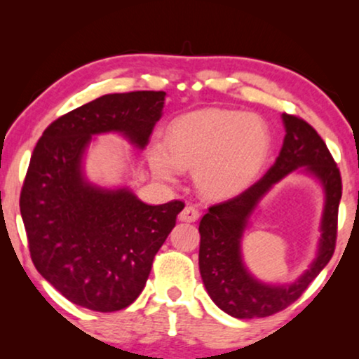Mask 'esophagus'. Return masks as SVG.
Segmentation results:
<instances>
[{"mask_svg":"<svg viewBox=\"0 0 359 359\" xmlns=\"http://www.w3.org/2000/svg\"><path fill=\"white\" fill-rule=\"evenodd\" d=\"M199 219V210L194 208V205H186V208L181 210L180 220L181 222H196Z\"/></svg>","mask_w":359,"mask_h":359,"instance_id":"obj_1","label":"esophagus"}]
</instances>
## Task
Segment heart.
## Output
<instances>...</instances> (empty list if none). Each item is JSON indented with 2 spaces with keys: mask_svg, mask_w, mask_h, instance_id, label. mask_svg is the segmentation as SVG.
Here are the masks:
<instances>
[{
  "mask_svg": "<svg viewBox=\"0 0 359 359\" xmlns=\"http://www.w3.org/2000/svg\"><path fill=\"white\" fill-rule=\"evenodd\" d=\"M163 145H151L149 163L160 180L175 183L180 170H194L199 191L224 199L238 194L262 170L269 149L264 122L253 114L208 109L178 117Z\"/></svg>",
  "mask_w": 359,
  "mask_h": 359,
  "instance_id": "obj_1",
  "label": "heart"
}]
</instances>
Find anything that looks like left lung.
I'll return each mask as SVG.
<instances>
[{
    "label": "left lung",
    "instance_id": "1",
    "mask_svg": "<svg viewBox=\"0 0 359 359\" xmlns=\"http://www.w3.org/2000/svg\"><path fill=\"white\" fill-rule=\"evenodd\" d=\"M286 135L274 165L263 178L235 198L210 205L201 219L199 271L215 306L235 318L273 316L297 301L330 262L337 240L341 176L325 142L301 117L283 114ZM302 168L324 189V210L318 257L294 283L271 285L255 278L243 262L241 238L259 201L274 184Z\"/></svg>",
    "mask_w": 359,
    "mask_h": 359
}]
</instances>
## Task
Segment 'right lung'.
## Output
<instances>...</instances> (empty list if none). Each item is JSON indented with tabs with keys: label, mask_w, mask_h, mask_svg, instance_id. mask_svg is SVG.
Here are the masks:
<instances>
[{
	"label": "right lung",
	"mask_w": 359,
	"mask_h": 359,
	"mask_svg": "<svg viewBox=\"0 0 359 359\" xmlns=\"http://www.w3.org/2000/svg\"><path fill=\"white\" fill-rule=\"evenodd\" d=\"M165 91L104 95L58 117L32 151L19 208L34 266L68 301L116 312L139 297L156 252L184 208L150 205L130 188L91 183L83 158L93 137L119 134L144 150Z\"/></svg>",
	"instance_id": "obj_1"
}]
</instances>
